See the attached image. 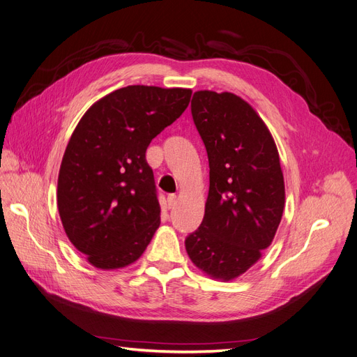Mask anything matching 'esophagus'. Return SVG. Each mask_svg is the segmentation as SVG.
I'll return each mask as SVG.
<instances>
[{
	"label": "esophagus",
	"instance_id": "1",
	"mask_svg": "<svg viewBox=\"0 0 357 357\" xmlns=\"http://www.w3.org/2000/svg\"><path fill=\"white\" fill-rule=\"evenodd\" d=\"M176 202H178L176 195H175V194H170V195L167 197V208H174V207L176 206Z\"/></svg>",
	"mask_w": 357,
	"mask_h": 357
}]
</instances>
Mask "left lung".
I'll return each instance as SVG.
<instances>
[{
    "mask_svg": "<svg viewBox=\"0 0 357 357\" xmlns=\"http://www.w3.org/2000/svg\"><path fill=\"white\" fill-rule=\"evenodd\" d=\"M191 113L207 151L210 187L203 222L185 248L210 278L232 281L261 257L280 227V154L266 123L232 92H194Z\"/></svg>",
    "mask_w": 357,
    "mask_h": 357,
    "instance_id": "8db88e82",
    "label": "left lung"
}]
</instances>
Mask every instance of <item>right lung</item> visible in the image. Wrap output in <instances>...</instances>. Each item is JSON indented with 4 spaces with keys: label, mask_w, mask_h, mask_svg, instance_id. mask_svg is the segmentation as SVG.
I'll return each instance as SVG.
<instances>
[{
    "label": "right lung",
    "mask_w": 357,
    "mask_h": 357,
    "mask_svg": "<svg viewBox=\"0 0 357 357\" xmlns=\"http://www.w3.org/2000/svg\"><path fill=\"white\" fill-rule=\"evenodd\" d=\"M191 89L129 85L86 110L66 147L57 206L70 243L92 266L113 271L141 257L160 225L145 151L185 112Z\"/></svg>",
    "instance_id": "obj_1"
}]
</instances>
